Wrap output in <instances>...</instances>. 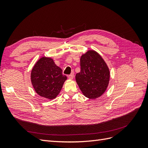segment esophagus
I'll list each match as a JSON object with an SVG mask.
<instances>
[{"label":"esophagus","instance_id":"esophagus-1","mask_svg":"<svg viewBox=\"0 0 148 148\" xmlns=\"http://www.w3.org/2000/svg\"><path fill=\"white\" fill-rule=\"evenodd\" d=\"M68 78H69V79H73V78H74V73H71L70 75H68Z\"/></svg>","mask_w":148,"mask_h":148}]
</instances>
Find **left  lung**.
Returning <instances> with one entry per match:
<instances>
[{
  "instance_id": "obj_1",
  "label": "left lung",
  "mask_w": 148,
  "mask_h": 148,
  "mask_svg": "<svg viewBox=\"0 0 148 148\" xmlns=\"http://www.w3.org/2000/svg\"><path fill=\"white\" fill-rule=\"evenodd\" d=\"M80 72L76 82L84 96L95 99L106 91L110 79V71L102 57L96 51H88L80 58Z\"/></svg>"
}]
</instances>
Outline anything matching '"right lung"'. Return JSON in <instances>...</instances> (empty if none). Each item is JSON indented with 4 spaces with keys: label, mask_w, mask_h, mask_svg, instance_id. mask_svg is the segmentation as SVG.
I'll return each mask as SVG.
<instances>
[{
    "label": "right lung",
    "mask_w": 148,
    "mask_h": 148,
    "mask_svg": "<svg viewBox=\"0 0 148 148\" xmlns=\"http://www.w3.org/2000/svg\"><path fill=\"white\" fill-rule=\"evenodd\" d=\"M67 78L51 57H42L33 67L31 81L38 95L53 99L60 93Z\"/></svg>",
    "instance_id": "1"
}]
</instances>
